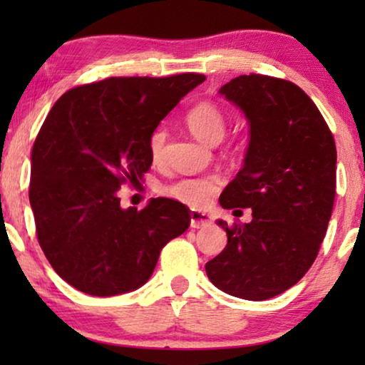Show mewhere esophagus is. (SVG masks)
<instances>
[{"instance_id":"34e87169","label":"esophagus","mask_w":365,"mask_h":365,"mask_svg":"<svg viewBox=\"0 0 365 365\" xmlns=\"http://www.w3.org/2000/svg\"><path fill=\"white\" fill-rule=\"evenodd\" d=\"M212 224V219L209 214H204L201 211H191V227L202 229Z\"/></svg>"}]
</instances>
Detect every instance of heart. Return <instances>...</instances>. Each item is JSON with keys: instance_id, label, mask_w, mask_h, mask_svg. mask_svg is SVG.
<instances>
[{"instance_id": "1", "label": "heart", "mask_w": 365, "mask_h": 365, "mask_svg": "<svg viewBox=\"0 0 365 365\" xmlns=\"http://www.w3.org/2000/svg\"><path fill=\"white\" fill-rule=\"evenodd\" d=\"M186 126L199 141L206 144H217L226 134L227 118L217 104L204 101L189 109V113L186 114ZM164 143H166V131L159 128L149 138V153H151L154 163L161 159ZM219 184L221 182L216 176L186 178L166 187V194L192 209H204L216 196Z\"/></svg>"}]
</instances>
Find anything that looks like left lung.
<instances>
[{
  "label": "left lung",
  "instance_id": "obj_1",
  "mask_svg": "<svg viewBox=\"0 0 365 365\" xmlns=\"http://www.w3.org/2000/svg\"><path fill=\"white\" fill-rule=\"evenodd\" d=\"M249 124L242 169L224 189V209L251 207L252 221L227 226V246L206 264L229 296L266 301L316 261L336 197V143L312 99L291 81L242 74L219 89Z\"/></svg>",
  "mask_w": 365,
  "mask_h": 365
}]
</instances>
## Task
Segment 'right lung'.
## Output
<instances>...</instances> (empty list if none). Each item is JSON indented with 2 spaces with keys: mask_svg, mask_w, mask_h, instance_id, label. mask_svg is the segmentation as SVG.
Listing matches in <instances>:
<instances>
[{
  "mask_svg": "<svg viewBox=\"0 0 365 365\" xmlns=\"http://www.w3.org/2000/svg\"><path fill=\"white\" fill-rule=\"evenodd\" d=\"M204 79L108 78L54 103L33 146L29 204L44 256L74 289L98 297L136 291L161 249L189 227L184 204L156 197L141 211L123 209L118 191L149 171L154 129Z\"/></svg>",
  "mask_w": 365,
  "mask_h": 365,
  "instance_id": "1",
  "label": "right lung"
}]
</instances>
